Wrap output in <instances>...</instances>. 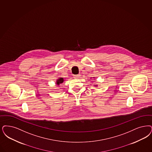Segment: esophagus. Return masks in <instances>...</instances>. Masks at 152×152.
Returning a JSON list of instances; mask_svg holds the SVG:
<instances>
[{"mask_svg": "<svg viewBox=\"0 0 152 152\" xmlns=\"http://www.w3.org/2000/svg\"><path fill=\"white\" fill-rule=\"evenodd\" d=\"M80 75H73V77L75 78V79H78L80 77Z\"/></svg>", "mask_w": 152, "mask_h": 152, "instance_id": "1", "label": "esophagus"}]
</instances>
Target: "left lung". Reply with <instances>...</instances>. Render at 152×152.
Listing matches in <instances>:
<instances>
[{"instance_id": "left-lung-1", "label": "left lung", "mask_w": 152, "mask_h": 152, "mask_svg": "<svg viewBox=\"0 0 152 152\" xmlns=\"http://www.w3.org/2000/svg\"><path fill=\"white\" fill-rule=\"evenodd\" d=\"M94 86H97V85H94Z\"/></svg>"}]
</instances>
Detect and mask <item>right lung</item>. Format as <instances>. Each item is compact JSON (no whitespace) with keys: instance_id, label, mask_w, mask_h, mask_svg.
<instances>
[{"instance_id":"add662e5","label":"right lung","mask_w":152,"mask_h":152,"mask_svg":"<svg viewBox=\"0 0 152 152\" xmlns=\"http://www.w3.org/2000/svg\"><path fill=\"white\" fill-rule=\"evenodd\" d=\"M63 82H64V79H63V77H60V78H59V79L56 80V84H57V85H59L61 84H62Z\"/></svg>"}]
</instances>
